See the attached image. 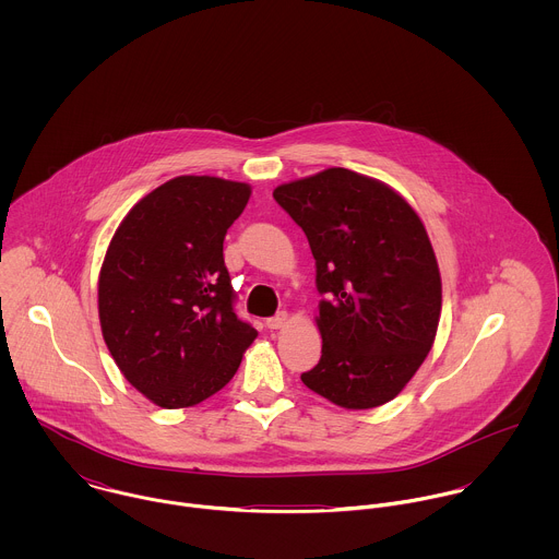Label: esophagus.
Here are the masks:
<instances>
[{
	"mask_svg": "<svg viewBox=\"0 0 559 559\" xmlns=\"http://www.w3.org/2000/svg\"><path fill=\"white\" fill-rule=\"evenodd\" d=\"M286 322H288V314H286V312H280V314H275V317L266 319L264 324H266L269 329H282Z\"/></svg>",
	"mask_w": 559,
	"mask_h": 559,
	"instance_id": "1",
	"label": "esophagus"
}]
</instances>
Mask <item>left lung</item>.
I'll return each instance as SVG.
<instances>
[{"instance_id": "1", "label": "left lung", "mask_w": 559, "mask_h": 559, "mask_svg": "<svg viewBox=\"0 0 559 559\" xmlns=\"http://www.w3.org/2000/svg\"><path fill=\"white\" fill-rule=\"evenodd\" d=\"M277 204L317 260L322 355L306 388L350 411L396 399L432 348L441 275L415 209L390 185L329 167L284 182Z\"/></svg>"}]
</instances>
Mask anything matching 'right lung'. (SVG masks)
<instances>
[{"label":"right lung","instance_id":"right-lung-1","mask_svg":"<svg viewBox=\"0 0 559 559\" xmlns=\"http://www.w3.org/2000/svg\"><path fill=\"white\" fill-rule=\"evenodd\" d=\"M251 187L176 176L120 222L98 275L103 340L124 379L160 408L211 399L258 331L237 319L224 262Z\"/></svg>","mask_w":559,"mask_h":559}]
</instances>
